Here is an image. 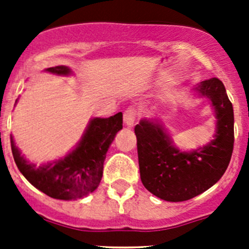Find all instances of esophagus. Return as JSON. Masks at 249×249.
<instances>
[{"mask_svg": "<svg viewBox=\"0 0 249 249\" xmlns=\"http://www.w3.org/2000/svg\"><path fill=\"white\" fill-rule=\"evenodd\" d=\"M137 117H139V110L135 107H129L124 113V123L127 127H132L136 123Z\"/></svg>", "mask_w": 249, "mask_h": 249, "instance_id": "34e87169", "label": "esophagus"}]
</instances>
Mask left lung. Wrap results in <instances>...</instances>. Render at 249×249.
Here are the masks:
<instances>
[{"label": "left lung", "instance_id": "left-lung-1", "mask_svg": "<svg viewBox=\"0 0 249 249\" xmlns=\"http://www.w3.org/2000/svg\"><path fill=\"white\" fill-rule=\"evenodd\" d=\"M207 97L215 117L213 140L190 152L180 150L159 118H144L135 126L141 180L145 189L170 202L187 201L210 189L224 175L233 149V109L218 78L192 89Z\"/></svg>", "mask_w": 249, "mask_h": 249}]
</instances>
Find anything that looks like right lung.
<instances>
[{"instance_id": "add662e5", "label": "right lung", "mask_w": 249, "mask_h": 249, "mask_svg": "<svg viewBox=\"0 0 249 249\" xmlns=\"http://www.w3.org/2000/svg\"><path fill=\"white\" fill-rule=\"evenodd\" d=\"M57 76H71L67 66L46 69ZM123 129V113L109 118H91L76 147L64 158L37 166L21 155L11 136L14 161L25 178L42 193L57 200L83 199L99 187L110 143Z\"/></svg>"}]
</instances>
